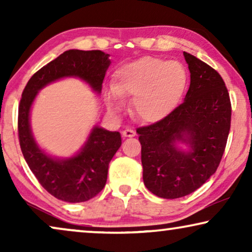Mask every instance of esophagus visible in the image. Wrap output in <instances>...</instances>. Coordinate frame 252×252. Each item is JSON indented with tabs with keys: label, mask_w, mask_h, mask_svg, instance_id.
Segmentation results:
<instances>
[{
	"label": "esophagus",
	"mask_w": 252,
	"mask_h": 252,
	"mask_svg": "<svg viewBox=\"0 0 252 252\" xmlns=\"http://www.w3.org/2000/svg\"><path fill=\"white\" fill-rule=\"evenodd\" d=\"M135 135H136L135 130H133V129L127 128L125 130H123V136L124 137H134Z\"/></svg>",
	"instance_id": "esophagus-1"
}]
</instances>
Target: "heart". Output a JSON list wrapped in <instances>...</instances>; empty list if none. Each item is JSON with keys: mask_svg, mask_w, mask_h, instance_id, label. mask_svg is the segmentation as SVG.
<instances>
[{"mask_svg": "<svg viewBox=\"0 0 252 252\" xmlns=\"http://www.w3.org/2000/svg\"><path fill=\"white\" fill-rule=\"evenodd\" d=\"M187 82V71L180 62L144 56L116 72L113 86L104 89V101L112 113H120L124 97L130 96L133 115L142 122L156 123L177 108Z\"/></svg>", "mask_w": 252, "mask_h": 252, "instance_id": "b5f03b06", "label": "heart"}]
</instances>
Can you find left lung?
I'll return each instance as SVG.
<instances>
[{
	"label": "left lung",
	"instance_id": "8db88e82",
	"mask_svg": "<svg viewBox=\"0 0 252 252\" xmlns=\"http://www.w3.org/2000/svg\"><path fill=\"white\" fill-rule=\"evenodd\" d=\"M184 56L190 72L184 103L160 122L136 129L144 185L167 199L191 194L215 173L232 116L228 92L218 72L186 51Z\"/></svg>",
	"mask_w": 252,
	"mask_h": 252
}]
</instances>
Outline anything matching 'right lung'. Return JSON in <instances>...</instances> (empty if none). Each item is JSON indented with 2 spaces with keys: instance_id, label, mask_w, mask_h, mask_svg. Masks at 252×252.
Returning <instances> with one entry per match:
<instances>
[{
  "instance_id": "right-lung-1",
  "label": "right lung",
  "mask_w": 252,
  "mask_h": 252,
  "mask_svg": "<svg viewBox=\"0 0 252 252\" xmlns=\"http://www.w3.org/2000/svg\"><path fill=\"white\" fill-rule=\"evenodd\" d=\"M110 55L101 50L71 49L40 68L27 82L18 110L22 153L41 186L55 197L68 203L86 202L104 188L109 164L122 146L119 132L94 125L80 150L70 157H57L40 147L31 127V111L37 94L46 86L65 78L86 82L99 95Z\"/></svg>"
}]
</instances>
